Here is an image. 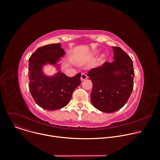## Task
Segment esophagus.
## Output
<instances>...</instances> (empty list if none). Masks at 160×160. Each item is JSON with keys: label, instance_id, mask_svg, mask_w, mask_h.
<instances>
[{"label": "esophagus", "instance_id": "obj_1", "mask_svg": "<svg viewBox=\"0 0 160 160\" xmlns=\"http://www.w3.org/2000/svg\"><path fill=\"white\" fill-rule=\"evenodd\" d=\"M87 78V75L85 74V73H82L81 75V77H80V79L82 81L83 80H85Z\"/></svg>", "mask_w": 160, "mask_h": 160}]
</instances>
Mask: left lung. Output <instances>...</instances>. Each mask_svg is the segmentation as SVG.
<instances>
[{
	"mask_svg": "<svg viewBox=\"0 0 160 160\" xmlns=\"http://www.w3.org/2000/svg\"><path fill=\"white\" fill-rule=\"evenodd\" d=\"M112 48L114 61L105 62L88 73L93 83L91 102L95 108L105 113L121 109L133 89L135 72L132 60L121 48Z\"/></svg>",
	"mask_w": 160,
	"mask_h": 160,
	"instance_id": "obj_1",
	"label": "left lung"
}]
</instances>
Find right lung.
Listing matches in <instances>:
<instances>
[{"label": "right lung", "mask_w": 160, "mask_h": 160, "mask_svg": "<svg viewBox=\"0 0 160 160\" xmlns=\"http://www.w3.org/2000/svg\"><path fill=\"white\" fill-rule=\"evenodd\" d=\"M65 52L60 43L49 44L37 48L28 60L29 90L35 103L43 109L54 111L65 107L74 90L80 85L81 73L68 77L61 72V58ZM47 64L58 70L47 76L42 68Z\"/></svg>", "instance_id": "1"}]
</instances>
